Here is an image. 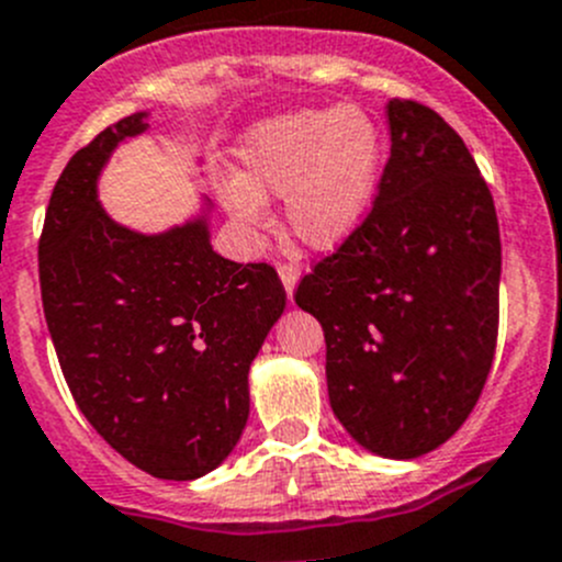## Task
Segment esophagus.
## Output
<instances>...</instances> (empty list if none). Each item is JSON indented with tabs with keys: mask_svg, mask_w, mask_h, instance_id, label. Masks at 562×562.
Here are the masks:
<instances>
[{
	"mask_svg": "<svg viewBox=\"0 0 562 562\" xmlns=\"http://www.w3.org/2000/svg\"><path fill=\"white\" fill-rule=\"evenodd\" d=\"M278 276H281V281H284V290L292 295V290H295L297 284V276H301L297 265H292V261H281V265H278Z\"/></svg>",
	"mask_w": 562,
	"mask_h": 562,
	"instance_id": "esophagus-1",
	"label": "esophagus"
}]
</instances>
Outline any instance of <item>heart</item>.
I'll list each match as a JSON object with an SVG mask.
<instances>
[{
	"label": "heart",
	"mask_w": 562,
	"mask_h": 562,
	"mask_svg": "<svg viewBox=\"0 0 562 562\" xmlns=\"http://www.w3.org/2000/svg\"><path fill=\"white\" fill-rule=\"evenodd\" d=\"M383 137L370 112L328 106L278 115L239 146V176L221 181V201L239 223L267 221L265 198H286V226L303 245L345 243L372 204Z\"/></svg>",
	"instance_id": "b5f03b06"
}]
</instances>
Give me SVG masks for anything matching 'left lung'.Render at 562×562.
Listing matches in <instances>:
<instances>
[{
  "label": "left lung",
  "instance_id": "8db88e82",
  "mask_svg": "<svg viewBox=\"0 0 562 562\" xmlns=\"http://www.w3.org/2000/svg\"><path fill=\"white\" fill-rule=\"evenodd\" d=\"M392 151L361 226L301 278L336 419L383 458L441 447L477 405L499 334L494 198L430 106L389 101Z\"/></svg>",
  "mask_w": 562,
  "mask_h": 562
}]
</instances>
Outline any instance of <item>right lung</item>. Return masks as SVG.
<instances>
[{
    "label": "right lung",
    "mask_w": 562,
    "mask_h": 562,
    "mask_svg": "<svg viewBox=\"0 0 562 562\" xmlns=\"http://www.w3.org/2000/svg\"><path fill=\"white\" fill-rule=\"evenodd\" d=\"M143 117H121L68 159L37 239L41 297L95 432L151 477L195 480L243 436L250 361L286 292L267 261L217 256L204 221L146 237L104 215L99 170Z\"/></svg>",
    "instance_id": "add662e5"
}]
</instances>
